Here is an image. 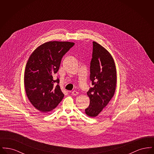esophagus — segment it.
<instances>
[{"label": "esophagus", "mask_w": 154, "mask_h": 154, "mask_svg": "<svg viewBox=\"0 0 154 154\" xmlns=\"http://www.w3.org/2000/svg\"><path fill=\"white\" fill-rule=\"evenodd\" d=\"M79 94V92H77L76 91H73L72 92V95L73 96H77Z\"/></svg>", "instance_id": "34e87169"}]
</instances>
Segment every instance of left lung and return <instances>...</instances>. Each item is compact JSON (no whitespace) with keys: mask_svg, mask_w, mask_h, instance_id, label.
<instances>
[{"mask_svg":"<svg viewBox=\"0 0 154 154\" xmlns=\"http://www.w3.org/2000/svg\"><path fill=\"white\" fill-rule=\"evenodd\" d=\"M89 77L93 87L87 92L90 104L85 111L89 117H95L113 97L117 85L114 60L109 52L95 42H93Z\"/></svg>","mask_w":154,"mask_h":154,"instance_id":"8db88e82","label":"left lung"}]
</instances>
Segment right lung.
<instances>
[{
  "label": "right lung",
  "mask_w": 154,
  "mask_h": 154,
  "mask_svg": "<svg viewBox=\"0 0 154 154\" xmlns=\"http://www.w3.org/2000/svg\"><path fill=\"white\" fill-rule=\"evenodd\" d=\"M74 45L69 42H48L32 52L25 70L24 85L28 98L42 112L51 111L64 97L53 75L58 71L63 56Z\"/></svg>",
  "instance_id": "add662e5"
}]
</instances>
